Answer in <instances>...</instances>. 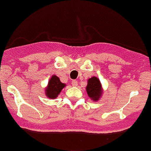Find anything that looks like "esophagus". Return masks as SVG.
Wrapping results in <instances>:
<instances>
[{"label": "esophagus", "instance_id": "obj_1", "mask_svg": "<svg viewBox=\"0 0 151 151\" xmlns=\"http://www.w3.org/2000/svg\"><path fill=\"white\" fill-rule=\"evenodd\" d=\"M72 84L73 86H78V82H77L76 80H73V81L72 82Z\"/></svg>", "mask_w": 151, "mask_h": 151}]
</instances>
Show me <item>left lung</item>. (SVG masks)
Listing matches in <instances>:
<instances>
[{
    "label": "left lung",
    "mask_w": 151,
    "mask_h": 151,
    "mask_svg": "<svg viewBox=\"0 0 151 151\" xmlns=\"http://www.w3.org/2000/svg\"><path fill=\"white\" fill-rule=\"evenodd\" d=\"M86 90L88 96L93 101H99L104 92L101 81L96 76H93L88 79Z\"/></svg>",
    "instance_id": "left-lung-1"
}]
</instances>
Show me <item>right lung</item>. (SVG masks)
Wrapping results in <instances>:
<instances>
[{
	"instance_id": "obj_1",
	"label": "right lung",
	"mask_w": 151,
	"mask_h": 151,
	"mask_svg": "<svg viewBox=\"0 0 151 151\" xmlns=\"http://www.w3.org/2000/svg\"><path fill=\"white\" fill-rule=\"evenodd\" d=\"M66 84L61 83L58 77L53 75L48 81V84L45 88V95L49 99H55L58 97Z\"/></svg>"
}]
</instances>
